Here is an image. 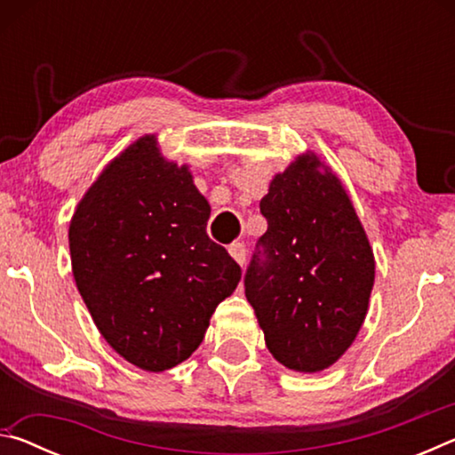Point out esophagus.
<instances>
[{"label": "esophagus", "instance_id": "1", "mask_svg": "<svg viewBox=\"0 0 455 455\" xmlns=\"http://www.w3.org/2000/svg\"><path fill=\"white\" fill-rule=\"evenodd\" d=\"M228 252H230V257H233L238 265H244V260H246V246L243 244V243H233L228 246Z\"/></svg>", "mask_w": 455, "mask_h": 455}]
</instances>
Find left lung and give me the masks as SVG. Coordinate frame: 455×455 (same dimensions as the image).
Returning <instances> with one entry per match:
<instances>
[{
  "instance_id": "obj_1",
  "label": "left lung",
  "mask_w": 455,
  "mask_h": 455,
  "mask_svg": "<svg viewBox=\"0 0 455 455\" xmlns=\"http://www.w3.org/2000/svg\"><path fill=\"white\" fill-rule=\"evenodd\" d=\"M299 156L260 200L267 233L244 273V295L273 357L321 371L347 351L367 315L375 260L335 174Z\"/></svg>"
}]
</instances>
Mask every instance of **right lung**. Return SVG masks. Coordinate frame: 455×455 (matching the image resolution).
I'll use <instances>...</instances> for the list:
<instances>
[{"mask_svg": "<svg viewBox=\"0 0 455 455\" xmlns=\"http://www.w3.org/2000/svg\"><path fill=\"white\" fill-rule=\"evenodd\" d=\"M211 206L187 166L140 138L92 184L70 225L72 271L100 333L146 371L182 363L203 343L241 267L211 241Z\"/></svg>", "mask_w": 455, "mask_h": 455, "instance_id": "obj_1", "label": "right lung"}]
</instances>
